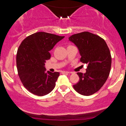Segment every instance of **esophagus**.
Instances as JSON below:
<instances>
[{"label": "esophagus", "mask_w": 126, "mask_h": 126, "mask_svg": "<svg viewBox=\"0 0 126 126\" xmlns=\"http://www.w3.org/2000/svg\"><path fill=\"white\" fill-rule=\"evenodd\" d=\"M62 73H63V74H69V72H68V71H62Z\"/></svg>", "instance_id": "esophagus-1"}]
</instances>
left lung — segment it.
<instances>
[{
    "label": "left lung",
    "instance_id": "left-lung-1",
    "mask_svg": "<svg viewBox=\"0 0 126 126\" xmlns=\"http://www.w3.org/2000/svg\"><path fill=\"white\" fill-rule=\"evenodd\" d=\"M69 40L79 48L80 62L87 64L86 73H77L79 80L73 88L82 95H91L102 88L109 76L110 51L103 38L87 31L72 35Z\"/></svg>",
    "mask_w": 126,
    "mask_h": 126
}]
</instances>
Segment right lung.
<instances>
[{
  "mask_svg": "<svg viewBox=\"0 0 126 126\" xmlns=\"http://www.w3.org/2000/svg\"><path fill=\"white\" fill-rule=\"evenodd\" d=\"M64 37L38 32L21 43L16 54L17 70L22 84L31 93L44 96L54 89L60 73L46 71L44 65L50 58L49 51Z\"/></svg>",
  "mask_w": 126,
  "mask_h": 126,
  "instance_id": "obj_1",
  "label": "right lung"
}]
</instances>
